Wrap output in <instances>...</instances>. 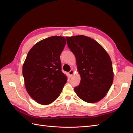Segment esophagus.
Masks as SVG:
<instances>
[{
	"mask_svg": "<svg viewBox=\"0 0 133 133\" xmlns=\"http://www.w3.org/2000/svg\"><path fill=\"white\" fill-rule=\"evenodd\" d=\"M68 74H69L70 76H72V75L74 74V70H71L70 71H69V73H68Z\"/></svg>",
	"mask_w": 133,
	"mask_h": 133,
	"instance_id": "34e87169",
	"label": "esophagus"
}]
</instances>
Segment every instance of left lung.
I'll return each instance as SVG.
<instances>
[{"instance_id":"8db88e82","label":"left lung","mask_w":133,"mask_h":133,"mask_svg":"<svg viewBox=\"0 0 133 133\" xmlns=\"http://www.w3.org/2000/svg\"><path fill=\"white\" fill-rule=\"evenodd\" d=\"M66 43L76 58L81 77L80 84L74 88L78 97L94 103L102 100L109 90L114 73L111 59L102 45L84 35L66 37Z\"/></svg>"}]
</instances>
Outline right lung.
Here are the masks:
<instances>
[{
  "label": "right lung",
  "mask_w": 133,
  "mask_h": 133,
  "mask_svg": "<svg viewBox=\"0 0 133 133\" xmlns=\"http://www.w3.org/2000/svg\"><path fill=\"white\" fill-rule=\"evenodd\" d=\"M66 39L53 36L39 41L28 52L23 66L28 93L36 102L48 105L57 99L67 82L60 55Z\"/></svg>",
  "instance_id": "add662e5"
}]
</instances>
